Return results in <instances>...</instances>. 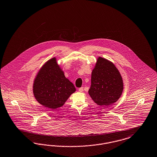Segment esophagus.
<instances>
[{
    "mask_svg": "<svg viewBox=\"0 0 157 157\" xmlns=\"http://www.w3.org/2000/svg\"><path fill=\"white\" fill-rule=\"evenodd\" d=\"M83 87L79 88V91L80 92H83Z\"/></svg>",
    "mask_w": 157,
    "mask_h": 157,
    "instance_id": "esophagus-1",
    "label": "esophagus"
}]
</instances>
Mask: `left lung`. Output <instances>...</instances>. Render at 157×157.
<instances>
[{
    "label": "left lung",
    "instance_id": "obj_1",
    "mask_svg": "<svg viewBox=\"0 0 157 157\" xmlns=\"http://www.w3.org/2000/svg\"><path fill=\"white\" fill-rule=\"evenodd\" d=\"M123 90V79L113 63L99 57L91 76L89 94L101 106H108L118 101Z\"/></svg>",
    "mask_w": 157,
    "mask_h": 157
}]
</instances>
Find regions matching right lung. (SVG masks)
<instances>
[{
    "label": "right lung",
    "mask_w": 157,
    "mask_h": 157,
    "mask_svg": "<svg viewBox=\"0 0 157 157\" xmlns=\"http://www.w3.org/2000/svg\"><path fill=\"white\" fill-rule=\"evenodd\" d=\"M72 82L53 58L39 71L33 84V94L41 105L51 109L63 106L70 95L75 92Z\"/></svg>",
    "instance_id": "add662e5"
}]
</instances>
